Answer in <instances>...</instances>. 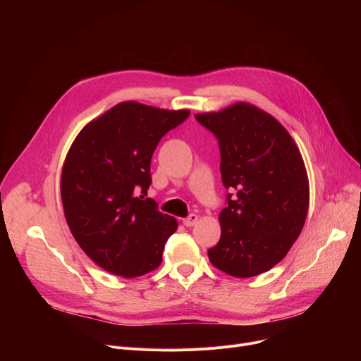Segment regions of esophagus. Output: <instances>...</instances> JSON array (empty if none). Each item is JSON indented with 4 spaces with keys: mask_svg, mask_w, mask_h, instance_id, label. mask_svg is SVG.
I'll return each instance as SVG.
<instances>
[{
    "mask_svg": "<svg viewBox=\"0 0 361 361\" xmlns=\"http://www.w3.org/2000/svg\"><path fill=\"white\" fill-rule=\"evenodd\" d=\"M197 219H199V216H197L196 214H190L187 218L183 219V224H184L185 226H195L196 222H197Z\"/></svg>",
    "mask_w": 361,
    "mask_h": 361,
    "instance_id": "esophagus-1",
    "label": "esophagus"
}]
</instances>
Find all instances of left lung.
Returning a JSON list of instances; mask_svg holds the SVG:
<instances>
[{
    "instance_id": "obj_1",
    "label": "left lung",
    "mask_w": 361,
    "mask_h": 361,
    "mask_svg": "<svg viewBox=\"0 0 361 361\" xmlns=\"http://www.w3.org/2000/svg\"><path fill=\"white\" fill-rule=\"evenodd\" d=\"M221 152L226 207L221 238L207 250L211 263L237 278H250L281 262L305 225L309 180L290 133L264 111L238 102L197 114Z\"/></svg>"
}]
</instances>
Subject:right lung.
Masks as SVG:
<instances>
[{
	"instance_id": "1",
	"label": "right lung",
	"mask_w": 361,
	"mask_h": 361,
	"mask_svg": "<svg viewBox=\"0 0 361 361\" xmlns=\"http://www.w3.org/2000/svg\"><path fill=\"white\" fill-rule=\"evenodd\" d=\"M188 116L187 109L121 102L73 142L61 174L64 215L82 250L102 269L135 278L161 264L178 224L137 193L152 183L150 159L159 140Z\"/></svg>"
}]
</instances>
